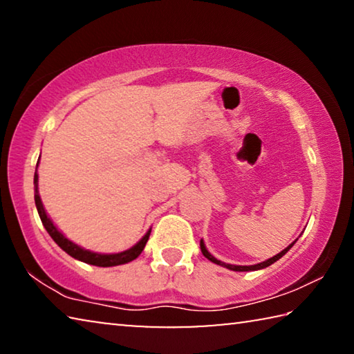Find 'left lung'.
Returning <instances> with one entry per match:
<instances>
[{
  "label": "left lung",
  "instance_id": "obj_1",
  "mask_svg": "<svg viewBox=\"0 0 354 354\" xmlns=\"http://www.w3.org/2000/svg\"><path fill=\"white\" fill-rule=\"evenodd\" d=\"M293 243H295V242H292V243L289 245V247L284 248V250L281 251V253H278L277 256H273V257H270V259L263 261V262H261V263H256V266H232V263H226V262H221V261H218V259H215V257L207 251L205 242H203V239L200 241V247H201V253L205 254V257H207V259L211 261V262L217 263V266L230 268V270H232V272H253V270H261V268H266V267H268V266H272L273 262H277L278 259H281V257H283V256L287 253V251H289V250L293 247Z\"/></svg>",
  "mask_w": 354,
  "mask_h": 354
}]
</instances>
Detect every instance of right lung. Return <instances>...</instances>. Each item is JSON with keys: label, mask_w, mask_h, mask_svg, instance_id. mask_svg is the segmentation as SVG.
I'll return each mask as SVG.
<instances>
[{"label": "right lung", "mask_w": 354, "mask_h": 354, "mask_svg": "<svg viewBox=\"0 0 354 354\" xmlns=\"http://www.w3.org/2000/svg\"><path fill=\"white\" fill-rule=\"evenodd\" d=\"M39 167V162H37ZM34 200H35V206H37V212L40 215V220L41 223H44L45 230L48 231V234L51 236L53 241H55L59 247H61L65 253L70 254L71 257H75V259L81 261V262H86V263H91V266H97V267H113V266H122V263H128L131 261H134L137 256H139L143 248H145V245L148 242V237L151 234V230H148V232L145 236H143L139 242H137L134 247H131L129 250H124L122 253H113V254H101V253H93V251H88V250H84L81 248L80 245L73 243L71 241H68L67 237H65L61 231L57 230L53 223L51 218L48 217V214L45 211L44 205H41V200H40V195H39V175H37V170L34 173Z\"/></svg>", "instance_id": "1"}]
</instances>
